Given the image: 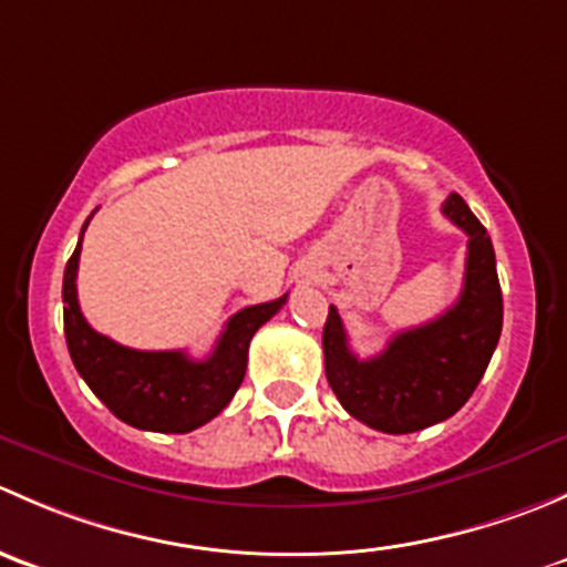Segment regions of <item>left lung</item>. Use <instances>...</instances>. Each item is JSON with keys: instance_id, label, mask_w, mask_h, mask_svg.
Masks as SVG:
<instances>
[{"instance_id": "left-lung-1", "label": "left lung", "mask_w": 567, "mask_h": 567, "mask_svg": "<svg viewBox=\"0 0 567 567\" xmlns=\"http://www.w3.org/2000/svg\"><path fill=\"white\" fill-rule=\"evenodd\" d=\"M442 210L468 236L463 290L444 316L394 334L373 359L351 351L337 307L323 326L329 386L348 414L381 433H414L453 416L477 390L502 334L491 236L461 194H450Z\"/></svg>"}]
</instances>
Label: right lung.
Listing matches in <instances>:
<instances>
[{
    "label": "right lung",
    "instance_id": "obj_1",
    "mask_svg": "<svg viewBox=\"0 0 567 567\" xmlns=\"http://www.w3.org/2000/svg\"><path fill=\"white\" fill-rule=\"evenodd\" d=\"M87 225L90 219L62 279L65 340L79 375L117 420L140 431L188 433L210 422L241 386L255 331L282 310L288 296L236 312L208 359H192L183 351L125 348L99 334L79 310L76 271Z\"/></svg>",
    "mask_w": 567,
    "mask_h": 567
}]
</instances>
